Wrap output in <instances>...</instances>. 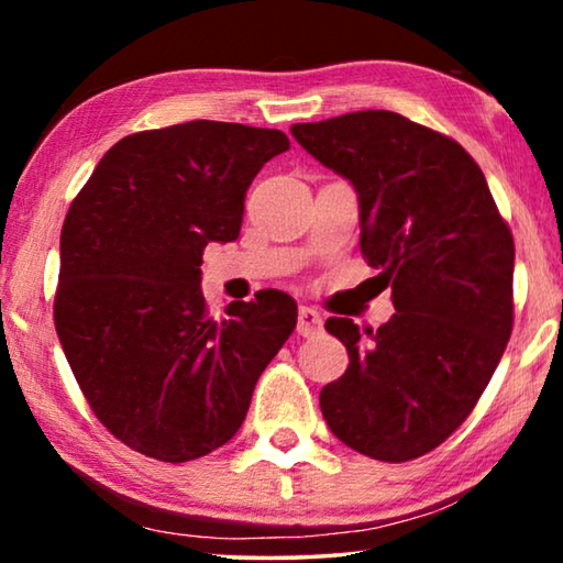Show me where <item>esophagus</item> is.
<instances>
[{"label": "esophagus", "instance_id": "esophagus-1", "mask_svg": "<svg viewBox=\"0 0 563 563\" xmlns=\"http://www.w3.org/2000/svg\"><path fill=\"white\" fill-rule=\"evenodd\" d=\"M322 330V316L318 310H312V308H302L298 310V335H302V338H312V335H318V332Z\"/></svg>", "mask_w": 563, "mask_h": 563}]
</instances>
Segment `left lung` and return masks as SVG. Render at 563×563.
<instances>
[{
  "label": "left lung",
  "mask_w": 563,
  "mask_h": 563,
  "mask_svg": "<svg viewBox=\"0 0 563 563\" xmlns=\"http://www.w3.org/2000/svg\"><path fill=\"white\" fill-rule=\"evenodd\" d=\"M298 144L360 198V251L393 283L377 330L325 328L347 347L320 409L340 442L409 462L460 427L497 369L514 325V238L476 161L395 111L295 123Z\"/></svg>",
  "instance_id": "left-lung-1"
}]
</instances>
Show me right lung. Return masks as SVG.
I'll list each match as a JSON object with an SVG mask.
<instances>
[{
	"label": "right lung",
	"mask_w": 563,
	"mask_h": 563,
	"mask_svg": "<svg viewBox=\"0 0 563 563\" xmlns=\"http://www.w3.org/2000/svg\"><path fill=\"white\" fill-rule=\"evenodd\" d=\"M290 148L278 129L188 121L113 144L62 228L56 335L99 422L131 450L188 462L241 430L298 322L280 290L216 318L203 247L235 241L245 190Z\"/></svg>",
	"instance_id": "right-lung-1"
}]
</instances>
